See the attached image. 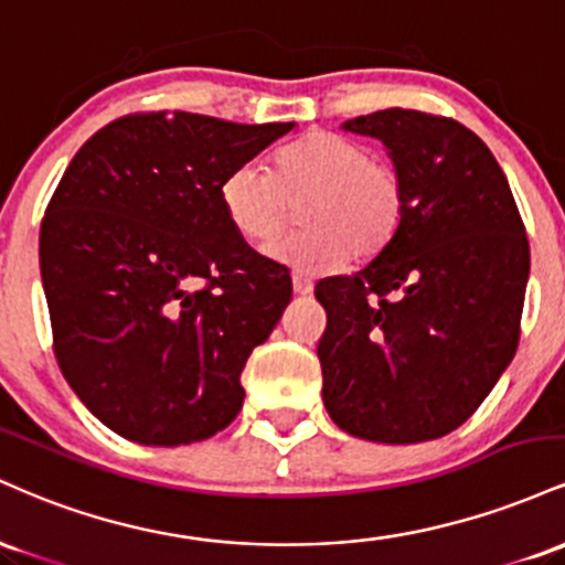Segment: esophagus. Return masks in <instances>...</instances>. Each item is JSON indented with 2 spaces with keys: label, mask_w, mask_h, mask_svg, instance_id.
I'll return each mask as SVG.
<instances>
[{
  "label": "esophagus",
  "mask_w": 565,
  "mask_h": 565,
  "mask_svg": "<svg viewBox=\"0 0 565 565\" xmlns=\"http://www.w3.org/2000/svg\"><path fill=\"white\" fill-rule=\"evenodd\" d=\"M291 289H295V295L305 297V295H310V291H313V281H310L308 276L295 274V276H291Z\"/></svg>",
  "instance_id": "esophagus-1"
}]
</instances>
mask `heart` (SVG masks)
I'll return each instance as SVG.
<instances>
[{"label": "heart", "instance_id": "obj_1", "mask_svg": "<svg viewBox=\"0 0 565 565\" xmlns=\"http://www.w3.org/2000/svg\"><path fill=\"white\" fill-rule=\"evenodd\" d=\"M300 200L297 220L305 228L276 242L268 255L302 270H329L348 255L366 260L391 244L404 220L398 170L327 129L278 148L270 172L246 161L220 185L225 217L249 244L278 236Z\"/></svg>", "mask_w": 565, "mask_h": 565}]
</instances>
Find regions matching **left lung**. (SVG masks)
Masks as SVG:
<instances>
[{
    "label": "left lung",
    "mask_w": 565,
    "mask_h": 565,
    "mask_svg": "<svg viewBox=\"0 0 565 565\" xmlns=\"http://www.w3.org/2000/svg\"><path fill=\"white\" fill-rule=\"evenodd\" d=\"M385 142L404 220L353 276L321 278L323 406L377 444L457 430L515 355L529 281L521 212L486 142L459 121L387 108L342 125Z\"/></svg>",
    "instance_id": "8db88e82"
}]
</instances>
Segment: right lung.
Here are the masks:
<instances>
[{"label":"right lung","instance_id":"1","mask_svg":"<svg viewBox=\"0 0 565 565\" xmlns=\"http://www.w3.org/2000/svg\"><path fill=\"white\" fill-rule=\"evenodd\" d=\"M291 127L129 114L63 172L39 233L55 359L121 438L183 446L242 412V369L291 278L233 231L220 185Z\"/></svg>","mask_w":565,"mask_h":565}]
</instances>
